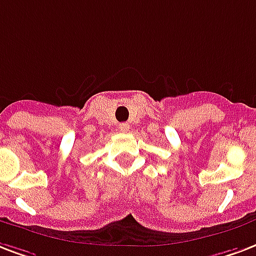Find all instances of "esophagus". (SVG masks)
Returning <instances> with one entry per match:
<instances>
[{
    "label": "esophagus",
    "instance_id": "esophagus-1",
    "mask_svg": "<svg viewBox=\"0 0 256 256\" xmlns=\"http://www.w3.org/2000/svg\"><path fill=\"white\" fill-rule=\"evenodd\" d=\"M120 130L122 132H128V124H120Z\"/></svg>",
    "mask_w": 256,
    "mask_h": 256
}]
</instances>
